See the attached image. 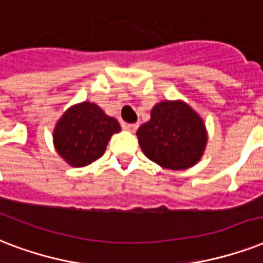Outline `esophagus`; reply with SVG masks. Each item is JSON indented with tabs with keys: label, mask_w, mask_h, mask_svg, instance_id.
Listing matches in <instances>:
<instances>
[{
	"label": "esophagus",
	"mask_w": 263,
	"mask_h": 263,
	"mask_svg": "<svg viewBox=\"0 0 263 263\" xmlns=\"http://www.w3.org/2000/svg\"><path fill=\"white\" fill-rule=\"evenodd\" d=\"M123 127H125L127 132H132V133H134V132L138 129V125L137 123H132V125H125Z\"/></svg>",
	"instance_id": "34e87169"
}]
</instances>
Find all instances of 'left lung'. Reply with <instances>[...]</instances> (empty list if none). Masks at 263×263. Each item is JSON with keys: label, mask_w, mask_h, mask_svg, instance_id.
<instances>
[{"label": "left lung", "mask_w": 263, "mask_h": 263, "mask_svg": "<svg viewBox=\"0 0 263 263\" xmlns=\"http://www.w3.org/2000/svg\"><path fill=\"white\" fill-rule=\"evenodd\" d=\"M146 158L168 170H186L201 159L207 145L204 121L182 100H163L137 130Z\"/></svg>", "instance_id": "1"}]
</instances>
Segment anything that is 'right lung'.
<instances>
[{"instance_id": "right-lung-1", "label": "right lung", "mask_w": 263, "mask_h": 263, "mask_svg": "<svg viewBox=\"0 0 263 263\" xmlns=\"http://www.w3.org/2000/svg\"><path fill=\"white\" fill-rule=\"evenodd\" d=\"M119 122L108 117L96 103L74 104L63 114L53 129V145L71 167H85L101 158Z\"/></svg>"}]
</instances>
